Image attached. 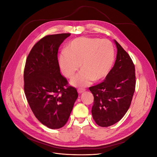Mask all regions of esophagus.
<instances>
[{"instance_id": "1", "label": "esophagus", "mask_w": 157, "mask_h": 157, "mask_svg": "<svg viewBox=\"0 0 157 157\" xmlns=\"http://www.w3.org/2000/svg\"><path fill=\"white\" fill-rule=\"evenodd\" d=\"M85 90H86V89H85V88H78V94H81V93H82L83 92H84Z\"/></svg>"}]
</instances>
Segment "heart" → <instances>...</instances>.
<instances>
[{
	"label": "heart",
	"mask_w": 157,
	"mask_h": 157,
	"mask_svg": "<svg viewBox=\"0 0 157 157\" xmlns=\"http://www.w3.org/2000/svg\"><path fill=\"white\" fill-rule=\"evenodd\" d=\"M59 55V65L63 75L71 78L81 64L82 71L71 80L76 87L86 86L93 80L105 78L115 61V49L107 39L82 36L71 40Z\"/></svg>",
	"instance_id": "1"
}]
</instances>
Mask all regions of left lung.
Returning <instances> with one entry per match:
<instances>
[{
	"label": "left lung",
	"mask_w": 157,
	"mask_h": 157,
	"mask_svg": "<svg viewBox=\"0 0 157 157\" xmlns=\"http://www.w3.org/2000/svg\"><path fill=\"white\" fill-rule=\"evenodd\" d=\"M115 42L117 54L113 67L103 82L89 88L94 98L92 117L101 127L113 125L124 116L135 92L134 64L129 54Z\"/></svg>",
	"instance_id": "left-lung-1"
}]
</instances>
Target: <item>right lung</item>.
Masks as SVG:
<instances>
[{
    "instance_id": "obj_1",
    "label": "right lung",
    "mask_w": 157,
    "mask_h": 157,
    "mask_svg": "<svg viewBox=\"0 0 157 157\" xmlns=\"http://www.w3.org/2000/svg\"><path fill=\"white\" fill-rule=\"evenodd\" d=\"M70 33L47 35L33 46L24 69V92L36 118L51 129L67 122L78 98L75 88L61 75L58 60L60 44Z\"/></svg>"
}]
</instances>
